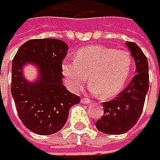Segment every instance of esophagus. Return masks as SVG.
I'll return each instance as SVG.
<instances>
[{"label":"esophagus","mask_w":160,"mask_h":160,"mask_svg":"<svg viewBox=\"0 0 160 160\" xmlns=\"http://www.w3.org/2000/svg\"><path fill=\"white\" fill-rule=\"evenodd\" d=\"M81 102L83 103V104H89V103H92V100L87 98H83L81 99Z\"/></svg>","instance_id":"esophagus-1"}]
</instances>
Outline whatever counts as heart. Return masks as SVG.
Listing matches in <instances>:
<instances>
[{
	"label": "heart",
	"mask_w": 160,
	"mask_h": 160,
	"mask_svg": "<svg viewBox=\"0 0 160 160\" xmlns=\"http://www.w3.org/2000/svg\"><path fill=\"white\" fill-rule=\"evenodd\" d=\"M132 69V58L125 50L94 45L76 52L74 62L62 63L67 86L73 92L83 88L88 81L94 94L110 98L124 88Z\"/></svg>",
	"instance_id": "obj_1"
}]
</instances>
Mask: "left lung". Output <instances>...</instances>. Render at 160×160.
Wrapping results in <instances>:
<instances>
[{
  "label": "left lung",
  "instance_id": "obj_1",
  "mask_svg": "<svg viewBox=\"0 0 160 160\" xmlns=\"http://www.w3.org/2000/svg\"><path fill=\"white\" fill-rule=\"evenodd\" d=\"M125 45L134 58L135 76L114 99L102 103L104 112L96 127L107 134H122L138 122L148 92V58L136 43L127 42Z\"/></svg>",
  "mask_w": 160,
  "mask_h": 160
}]
</instances>
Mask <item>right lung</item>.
<instances>
[{"label":"right lung","mask_w":160,"mask_h":160,"mask_svg":"<svg viewBox=\"0 0 160 160\" xmlns=\"http://www.w3.org/2000/svg\"><path fill=\"white\" fill-rule=\"evenodd\" d=\"M68 50L67 43L57 38L31 40L20 47L12 61L11 92L18 114L25 127L38 134L61 130L69 108L81 99L62 84V62ZM28 64L38 69V78L32 82L24 77Z\"/></svg>","instance_id":"add662e5"}]
</instances>
